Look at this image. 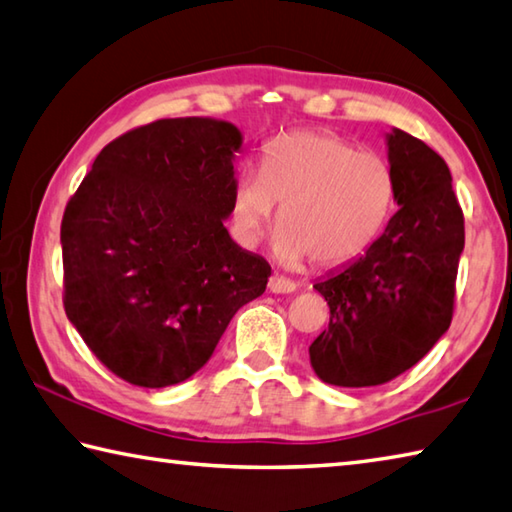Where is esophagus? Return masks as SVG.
Returning a JSON list of instances; mask_svg holds the SVG:
<instances>
[{
  "label": "esophagus",
  "instance_id": "obj_1",
  "mask_svg": "<svg viewBox=\"0 0 512 512\" xmlns=\"http://www.w3.org/2000/svg\"><path fill=\"white\" fill-rule=\"evenodd\" d=\"M267 289H269V292H272V294H292L294 289H296V283L289 281V278H285V276L274 274V276H269Z\"/></svg>",
  "mask_w": 512,
  "mask_h": 512
}]
</instances>
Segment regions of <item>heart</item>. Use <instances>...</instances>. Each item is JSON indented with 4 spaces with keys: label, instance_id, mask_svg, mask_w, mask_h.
I'll use <instances>...</instances> for the list:
<instances>
[{
    "label": "heart",
    "instance_id": "heart-1",
    "mask_svg": "<svg viewBox=\"0 0 512 512\" xmlns=\"http://www.w3.org/2000/svg\"><path fill=\"white\" fill-rule=\"evenodd\" d=\"M390 165L332 133L278 136L260 153L258 176L243 173L231 196L238 240L256 247L281 205L274 256L287 267L307 258L336 267L363 254L390 216Z\"/></svg>",
    "mask_w": 512,
    "mask_h": 512
}]
</instances>
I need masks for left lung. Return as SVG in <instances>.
Returning a JSON list of instances; mask_svg holds the SVG:
<instances>
[{"mask_svg":"<svg viewBox=\"0 0 512 512\" xmlns=\"http://www.w3.org/2000/svg\"><path fill=\"white\" fill-rule=\"evenodd\" d=\"M397 211L365 252L318 278L330 325L310 345L318 379L370 388L410 370L452 321L464 214L439 153L410 133H385Z\"/></svg>","mask_w":512,"mask_h":512,"instance_id":"8db88e82","label":"left lung"}]
</instances>
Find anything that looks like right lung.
<instances>
[{
  "label": "right lung",
  "mask_w": 512,
  "mask_h": 512,
  "mask_svg": "<svg viewBox=\"0 0 512 512\" xmlns=\"http://www.w3.org/2000/svg\"><path fill=\"white\" fill-rule=\"evenodd\" d=\"M243 133L171 118L100 151L62 218L64 310L91 352L140 388L187 381L272 267L231 240Z\"/></svg>",
  "instance_id": "right-lung-1"
}]
</instances>
